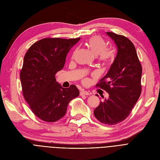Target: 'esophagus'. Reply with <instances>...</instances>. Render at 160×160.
Instances as JSON below:
<instances>
[{"label": "esophagus", "mask_w": 160, "mask_h": 160, "mask_svg": "<svg viewBox=\"0 0 160 160\" xmlns=\"http://www.w3.org/2000/svg\"><path fill=\"white\" fill-rule=\"evenodd\" d=\"M80 95L81 96H82V95H89L90 93H89L88 91H84V90H82V91H80Z\"/></svg>", "instance_id": "34e87169"}]
</instances>
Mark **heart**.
Instances as JSON below:
<instances>
[{
	"label": "heart",
	"mask_w": 160,
	"mask_h": 160,
	"mask_svg": "<svg viewBox=\"0 0 160 160\" xmlns=\"http://www.w3.org/2000/svg\"><path fill=\"white\" fill-rule=\"evenodd\" d=\"M87 47L95 56H98L100 62H108L110 60L112 53L110 50L106 48L105 41L100 37L93 36L89 38L86 43ZM88 80H85L84 83L88 82Z\"/></svg>",
	"instance_id": "obj_1"
}]
</instances>
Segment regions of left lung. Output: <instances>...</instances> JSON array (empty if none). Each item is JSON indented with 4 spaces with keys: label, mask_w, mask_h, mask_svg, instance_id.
Masks as SVG:
<instances>
[{
    "label": "left lung",
    "mask_w": 160,
    "mask_h": 160,
    "mask_svg": "<svg viewBox=\"0 0 160 160\" xmlns=\"http://www.w3.org/2000/svg\"><path fill=\"white\" fill-rule=\"evenodd\" d=\"M106 34L114 41L117 52L108 72L97 84L108 92L109 98L100 101L94 115L102 123L113 125L127 118L139 99L142 67L129 39L113 32Z\"/></svg>",
    "instance_id": "1"
}]
</instances>
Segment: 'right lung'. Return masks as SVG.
Here are the masks:
<instances>
[{
    "mask_svg": "<svg viewBox=\"0 0 160 160\" xmlns=\"http://www.w3.org/2000/svg\"><path fill=\"white\" fill-rule=\"evenodd\" d=\"M76 39L45 38L33 44L24 57L20 79L24 99L41 120L55 122L63 117L71 100L80 95L77 86L63 88L55 74L64 67Z\"/></svg>",
    "mask_w": 160,
    "mask_h": 160,
    "instance_id": "right-lung-1",
    "label": "right lung"
}]
</instances>
